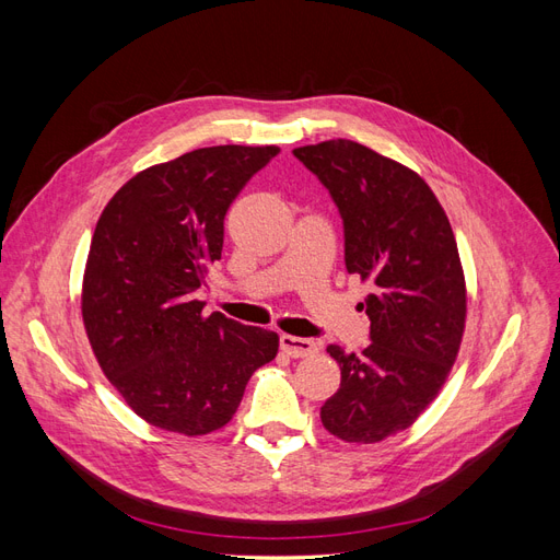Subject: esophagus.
Returning a JSON list of instances; mask_svg holds the SVG:
<instances>
[{
	"label": "esophagus",
	"instance_id": "34e87169",
	"mask_svg": "<svg viewBox=\"0 0 560 560\" xmlns=\"http://www.w3.org/2000/svg\"><path fill=\"white\" fill-rule=\"evenodd\" d=\"M280 348L290 354V358H311V354L319 350V346L313 341V338H301L290 334L280 336Z\"/></svg>",
	"mask_w": 560,
	"mask_h": 560
}]
</instances>
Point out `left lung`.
<instances>
[{"label":"left lung","mask_w":560,"mask_h":560,"mask_svg":"<svg viewBox=\"0 0 560 560\" xmlns=\"http://www.w3.org/2000/svg\"><path fill=\"white\" fill-rule=\"evenodd\" d=\"M343 219L346 268L369 280V346L327 352L341 387L322 425L343 442L376 444L413 425L442 389L465 331V276L444 208L425 179L352 140L294 149Z\"/></svg>","instance_id":"8db88e82"}]
</instances>
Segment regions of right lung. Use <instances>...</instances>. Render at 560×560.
<instances>
[{
  "label": "right lung",
  "instance_id": "right-lung-1",
  "mask_svg": "<svg viewBox=\"0 0 560 560\" xmlns=\"http://www.w3.org/2000/svg\"><path fill=\"white\" fill-rule=\"evenodd\" d=\"M278 147H206L151 165L97 219L81 313L95 358L130 409L186 436L224 428L278 334L196 299L222 257L224 217Z\"/></svg>",
  "mask_w": 560,
  "mask_h": 560
}]
</instances>
